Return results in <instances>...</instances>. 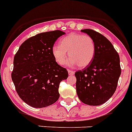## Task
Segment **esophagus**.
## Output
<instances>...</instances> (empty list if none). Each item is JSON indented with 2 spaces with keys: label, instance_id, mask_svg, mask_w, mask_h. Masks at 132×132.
<instances>
[{
  "label": "esophagus",
  "instance_id": "esophagus-1",
  "mask_svg": "<svg viewBox=\"0 0 132 132\" xmlns=\"http://www.w3.org/2000/svg\"><path fill=\"white\" fill-rule=\"evenodd\" d=\"M68 74H69L70 75H73L74 74H75V71L71 70H68Z\"/></svg>",
  "mask_w": 132,
  "mask_h": 132
}]
</instances>
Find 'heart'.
I'll return each instance as SVG.
<instances>
[{"mask_svg": "<svg viewBox=\"0 0 132 132\" xmlns=\"http://www.w3.org/2000/svg\"><path fill=\"white\" fill-rule=\"evenodd\" d=\"M95 50V42L90 36L71 34L61 40L60 45L54 44L52 52L56 62L60 65L66 62L68 52V56L71 57L68 64H77L80 68H85L92 62Z\"/></svg>", "mask_w": 132, "mask_h": 132, "instance_id": "obj_1", "label": "heart"}]
</instances>
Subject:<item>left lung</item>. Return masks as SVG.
I'll return each instance as SVG.
<instances>
[{
	"label": "left lung",
	"instance_id": "obj_1",
	"mask_svg": "<svg viewBox=\"0 0 132 132\" xmlns=\"http://www.w3.org/2000/svg\"><path fill=\"white\" fill-rule=\"evenodd\" d=\"M93 39L96 50L88 66L75 72L76 93L82 103L97 106L112 97L121 75L119 56L105 36L93 29H83Z\"/></svg>",
	"mask_w": 132,
	"mask_h": 132
}]
</instances>
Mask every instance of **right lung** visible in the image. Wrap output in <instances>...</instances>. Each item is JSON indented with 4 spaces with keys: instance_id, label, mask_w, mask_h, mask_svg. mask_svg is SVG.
Masks as SVG:
<instances>
[{
    "instance_id": "add662e5",
    "label": "right lung",
    "mask_w": 132,
    "mask_h": 132,
    "mask_svg": "<svg viewBox=\"0 0 132 132\" xmlns=\"http://www.w3.org/2000/svg\"><path fill=\"white\" fill-rule=\"evenodd\" d=\"M64 34L60 30L37 34L23 42L15 54L11 78L19 97L29 105L42 108L59 98L60 83L68 73L56 62L52 49Z\"/></svg>"
}]
</instances>
